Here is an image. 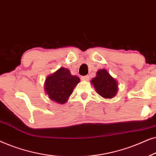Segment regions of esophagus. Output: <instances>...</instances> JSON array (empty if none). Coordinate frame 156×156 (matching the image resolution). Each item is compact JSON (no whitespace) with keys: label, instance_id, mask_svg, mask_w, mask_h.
Listing matches in <instances>:
<instances>
[{"label":"esophagus","instance_id":"1","mask_svg":"<svg viewBox=\"0 0 156 156\" xmlns=\"http://www.w3.org/2000/svg\"><path fill=\"white\" fill-rule=\"evenodd\" d=\"M89 79V76H82V80L83 81H87Z\"/></svg>","mask_w":156,"mask_h":156}]
</instances>
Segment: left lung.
<instances>
[{
	"label": "left lung",
	"instance_id": "left-lung-1",
	"mask_svg": "<svg viewBox=\"0 0 156 156\" xmlns=\"http://www.w3.org/2000/svg\"><path fill=\"white\" fill-rule=\"evenodd\" d=\"M91 82L97 92L105 99L115 97L118 91V82L105 69L98 70L97 76L93 78Z\"/></svg>",
	"mask_w": 156,
	"mask_h": 156
}]
</instances>
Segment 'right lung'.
I'll list each match as a JSON object with an SVG mask.
<instances>
[{"mask_svg": "<svg viewBox=\"0 0 156 156\" xmlns=\"http://www.w3.org/2000/svg\"><path fill=\"white\" fill-rule=\"evenodd\" d=\"M80 81L78 76L72 75L69 69L61 67L47 77L44 90L52 101L63 104L67 101Z\"/></svg>", "mask_w": 156, "mask_h": 156, "instance_id": "1", "label": "right lung"}]
</instances>
